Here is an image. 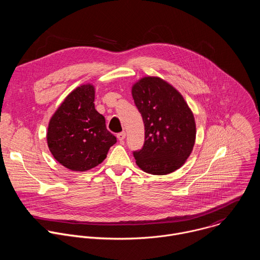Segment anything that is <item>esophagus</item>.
<instances>
[{"mask_svg":"<svg viewBox=\"0 0 260 260\" xmlns=\"http://www.w3.org/2000/svg\"><path fill=\"white\" fill-rule=\"evenodd\" d=\"M117 139H118L119 141H123V140L125 139V133H124V132H121V133L117 134Z\"/></svg>","mask_w":260,"mask_h":260,"instance_id":"1","label":"esophagus"}]
</instances>
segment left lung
Returning a JSON list of instances; mask_svg holds the SVG:
<instances>
[{
    "mask_svg": "<svg viewBox=\"0 0 260 260\" xmlns=\"http://www.w3.org/2000/svg\"><path fill=\"white\" fill-rule=\"evenodd\" d=\"M134 102L145 126V143L134 156L138 167L151 175L180 169L192 152L197 126L182 94L166 80L145 76L132 86Z\"/></svg>",
    "mask_w": 260,
    "mask_h": 260,
    "instance_id": "8db88e82",
    "label": "left lung"
}]
</instances>
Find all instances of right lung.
Segmentation results:
<instances>
[{
	"label": "right lung",
	"mask_w": 260,
	"mask_h": 260,
	"mask_svg": "<svg viewBox=\"0 0 260 260\" xmlns=\"http://www.w3.org/2000/svg\"><path fill=\"white\" fill-rule=\"evenodd\" d=\"M94 86L82 84L72 90L51 116L47 144L64 168L86 172L104 161L116 138L106 127L105 117L94 108Z\"/></svg>",
	"instance_id": "right-lung-1"
}]
</instances>
